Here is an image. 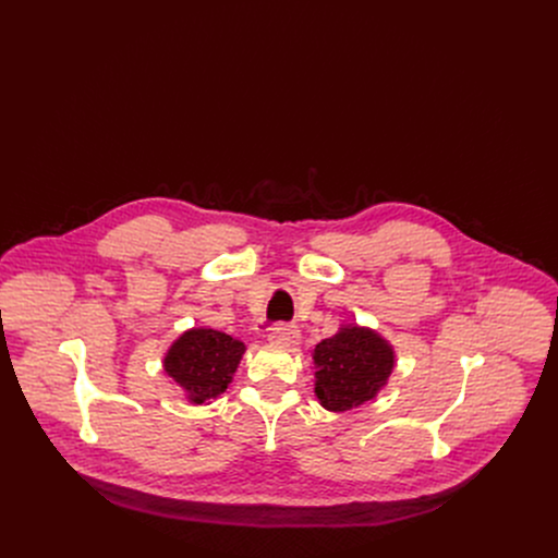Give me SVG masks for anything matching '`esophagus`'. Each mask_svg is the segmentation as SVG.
<instances>
[{
    "instance_id": "esophagus-1",
    "label": "esophagus",
    "mask_w": 558,
    "mask_h": 558,
    "mask_svg": "<svg viewBox=\"0 0 558 558\" xmlns=\"http://www.w3.org/2000/svg\"><path fill=\"white\" fill-rule=\"evenodd\" d=\"M269 340H271L274 344L293 349V347L300 344V331H298V327H293V325H276V327H271V331H269Z\"/></svg>"
}]
</instances>
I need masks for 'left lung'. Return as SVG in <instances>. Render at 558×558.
Segmentation results:
<instances>
[{"label":"left lung","instance_id":"obj_1","mask_svg":"<svg viewBox=\"0 0 558 558\" xmlns=\"http://www.w3.org/2000/svg\"><path fill=\"white\" fill-rule=\"evenodd\" d=\"M315 395L327 411L344 413L362 407L384 388L395 366L392 347L375 331L342 327L313 349Z\"/></svg>","mask_w":558,"mask_h":558}]
</instances>
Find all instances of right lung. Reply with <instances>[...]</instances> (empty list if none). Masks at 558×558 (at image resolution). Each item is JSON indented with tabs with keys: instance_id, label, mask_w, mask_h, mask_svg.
Returning <instances> with one entry per match:
<instances>
[{
	"instance_id": "add662e5",
	"label": "right lung",
	"mask_w": 558,
	"mask_h": 558,
	"mask_svg": "<svg viewBox=\"0 0 558 558\" xmlns=\"http://www.w3.org/2000/svg\"><path fill=\"white\" fill-rule=\"evenodd\" d=\"M243 353L245 344L227 333L190 329L168 349L163 366L192 404H205L225 392Z\"/></svg>"
}]
</instances>
